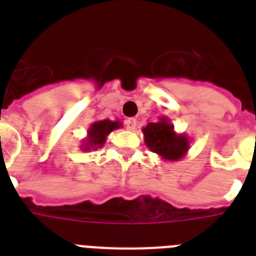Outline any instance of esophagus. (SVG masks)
<instances>
[{"instance_id":"34e87169","label":"esophagus","mask_w":256,"mask_h":256,"mask_svg":"<svg viewBox=\"0 0 256 256\" xmlns=\"http://www.w3.org/2000/svg\"><path fill=\"white\" fill-rule=\"evenodd\" d=\"M136 128V118H128V120H126V128L128 130H130V132H134Z\"/></svg>"}]
</instances>
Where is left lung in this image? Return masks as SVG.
Listing matches in <instances>:
<instances>
[{"mask_svg":"<svg viewBox=\"0 0 256 256\" xmlns=\"http://www.w3.org/2000/svg\"><path fill=\"white\" fill-rule=\"evenodd\" d=\"M142 132L146 146L164 160H183L190 148V138L175 132L168 116H160L158 122H150L142 128Z\"/></svg>","mask_w":256,"mask_h":256,"instance_id":"left-lung-1","label":"left lung"}]
</instances>
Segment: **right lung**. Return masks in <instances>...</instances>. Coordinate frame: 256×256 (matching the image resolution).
I'll use <instances>...</instances> for the list:
<instances>
[{
  "label": "right lung",
  "instance_id": "add662e5",
  "mask_svg": "<svg viewBox=\"0 0 256 256\" xmlns=\"http://www.w3.org/2000/svg\"><path fill=\"white\" fill-rule=\"evenodd\" d=\"M120 128H122V122H120V120H102L92 122L90 128H88V136L82 140L81 150L82 152H88V150H96L98 148H102L108 140V134Z\"/></svg>",
  "mask_w": 256,
  "mask_h": 256
}]
</instances>
